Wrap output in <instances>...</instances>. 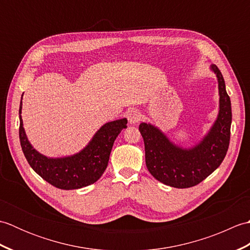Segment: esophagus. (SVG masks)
<instances>
[{
    "label": "esophagus",
    "instance_id": "34e87169",
    "mask_svg": "<svg viewBox=\"0 0 250 250\" xmlns=\"http://www.w3.org/2000/svg\"><path fill=\"white\" fill-rule=\"evenodd\" d=\"M126 117H128L129 124L136 125L137 122H140L142 120L143 115L137 109H131V110L128 111V114H126Z\"/></svg>",
    "mask_w": 250,
    "mask_h": 250
}]
</instances>
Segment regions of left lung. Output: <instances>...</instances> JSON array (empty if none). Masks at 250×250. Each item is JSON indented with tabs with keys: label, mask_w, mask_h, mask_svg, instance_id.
<instances>
[{
	"label": "left lung",
	"mask_w": 250,
	"mask_h": 250,
	"mask_svg": "<svg viewBox=\"0 0 250 250\" xmlns=\"http://www.w3.org/2000/svg\"><path fill=\"white\" fill-rule=\"evenodd\" d=\"M218 82L219 110L209 131L198 144L185 148L176 145L166 133L151 124L142 122L148 171L160 183L174 188H190L200 184L218 167L230 143L232 110L225 79L219 68L210 66Z\"/></svg>",
	"instance_id": "obj_1"
}]
</instances>
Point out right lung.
I'll use <instances>...</instances> for the list:
<instances>
[{"instance_id": "obj_1", "label": "right lung", "mask_w": 250, "mask_h": 250, "mask_svg": "<svg viewBox=\"0 0 250 250\" xmlns=\"http://www.w3.org/2000/svg\"><path fill=\"white\" fill-rule=\"evenodd\" d=\"M21 109L22 97L19 107V139L25 159L42 178L63 190L87 187L102 176L107 167L116 137L126 128L128 124L126 118L106 122L79 152L71 156L50 158L39 152L31 145L23 128Z\"/></svg>"}]
</instances>
